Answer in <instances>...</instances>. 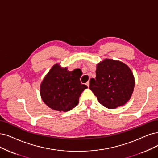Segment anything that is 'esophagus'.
<instances>
[{"instance_id": "1", "label": "esophagus", "mask_w": 158, "mask_h": 158, "mask_svg": "<svg viewBox=\"0 0 158 158\" xmlns=\"http://www.w3.org/2000/svg\"><path fill=\"white\" fill-rule=\"evenodd\" d=\"M86 85L88 86V87H89V86H90V82H89V81H88V82L86 83Z\"/></svg>"}]
</instances>
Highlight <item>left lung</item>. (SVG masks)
I'll list each match as a JSON object with an SVG mask.
<instances>
[{
	"mask_svg": "<svg viewBox=\"0 0 158 158\" xmlns=\"http://www.w3.org/2000/svg\"><path fill=\"white\" fill-rule=\"evenodd\" d=\"M96 75V79L90 81V89L102 106L115 109L129 101L133 92L135 79L126 64L105 59L97 64Z\"/></svg>",
	"mask_w": 158,
	"mask_h": 158,
	"instance_id": "obj_1",
	"label": "left lung"
}]
</instances>
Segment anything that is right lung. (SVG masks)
<instances>
[{
	"mask_svg": "<svg viewBox=\"0 0 158 158\" xmlns=\"http://www.w3.org/2000/svg\"><path fill=\"white\" fill-rule=\"evenodd\" d=\"M82 75L79 69L68 71L58 64L51 68L40 85V94L43 102L50 108L66 112L79 103V97L87 86L80 81Z\"/></svg>",
	"mask_w": 158,
	"mask_h": 158,
	"instance_id": "1",
	"label": "right lung"
}]
</instances>
